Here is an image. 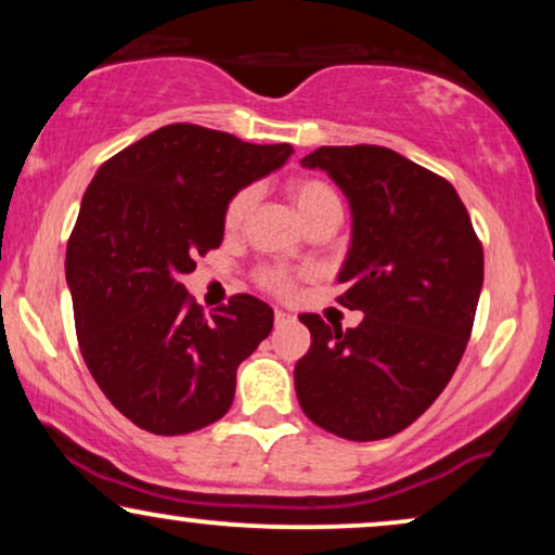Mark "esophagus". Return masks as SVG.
<instances>
[{
    "label": "esophagus",
    "mask_w": 555,
    "mask_h": 555,
    "mask_svg": "<svg viewBox=\"0 0 555 555\" xmlns=\"http://www.w3.org/2000/svg\"><path fill=\"white\" fill-rule=\"evenodd\" d=\"M273 323H276L279 328H282V326H289V323H295V315L284 313V310H276V313H273Z\"/></svg>",
    "instance_id": "esophagus-1"
}]
</instances>
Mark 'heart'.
Here are the masks:
<instances>
[{
    "label": "heart",
    "instance_id": "heart-1",
    "mask_svg": "<svg viewBox=\"0 0 555 555\" xmlns=\"http://www.w3.org/2000/svg\"><path fill=\"white\" fill-rule=\"evenodd\" d=\"M284 190L308 227L326 219V216H339L341 219V201L328 182L318 180V177H295V180L284 184ZM253 206H256V190L253 188H240L237 193L229 197L224 206L227 232H240L242 224L247 221V216H250ZM256 282L260 289L271 292V295L276 297H292L297 292L295 273L279 269V266H266V269H260L256 273Z\"/></svg>",
    "mask_w": 555,
    "mask_h": 555
}]
</instances>
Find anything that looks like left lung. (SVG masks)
I'll use <instances>...</instances> for the list:
<instances>
[{"label": "left lung", "mask_w": 555, "mask_h": 555, "mask_svg": "<svg viewBox=\"0 0 555 555\" xmlns=\"http://www.w3.org/2000/svg\"><path fill=\"white\" fill-rule=\"evenodd\" d=\"M326 169L352 206V250L336 299L358 328L302 313L310 349L295 367L302 412L349 441L397 436L438 399L473 334L482 242L454 184L384 145H323L302 158Z\"/></svg>", "instance_id": "left-lung-1"}]
</instances>
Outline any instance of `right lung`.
<instances>
[{
    "instance_id": "1",
    "label": "right lung",
    "mask_w": 555,
    "mask_h": 555,
    "mask_svg": "<svg viewBox=\"0 0 555 555\" xmlns=\"http://www.w3.org/2000/svg\"><path fill=\"white\" fill-rule=\"evenodd\" d=\"M292 145L158 127L101 164L67 240L75 334L106 399L138 428L182 436L224 417L237 367L271 334L250 295L203 313L182 273L224 240V206L279 169Z\"/></svg>"
}]
</instances>
